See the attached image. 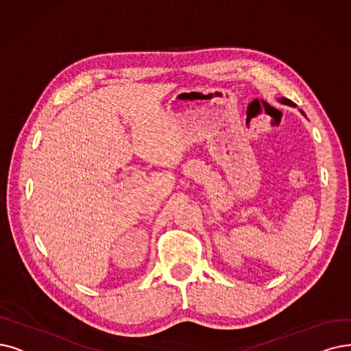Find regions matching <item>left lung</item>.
<instances>
[{"instance_id": "8db88e82", "label": "left lung", "mask_w": 351, "mask_h": 351, "mask_svg": "<svg viewBox=\"0 0 351 351\" xmlns=\"http://www.w3.org/2000/svg\"><path fill=\"white\" fill-rule=\"evenodd\" d=\"M281 102H282V104H285V105H289V106H295V104H293V102H292V101H289V99H285V97H282Z\"/></svg>"}]
</instances>
